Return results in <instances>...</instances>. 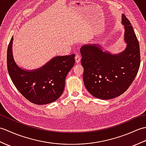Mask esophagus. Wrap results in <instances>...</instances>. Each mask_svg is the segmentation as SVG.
Masks as SVG:
<instances>
[{
    "label": "esophagus",
    "mask_w": 146,
    "mask_h": 146,
    "mask_svg": "<svg viewBox=\"0 0 146 146\" xmlns=\"http://www.w3.org/2000/svg\"><path fill=\"white\" fill-rule=\"evenodd\" d=\"M80 60H81V56L80 55L77 54L75 56V61L76 63H79L80 62Z\"/></svg>",
    "instance_id": "obj_1"
}]
</instances>
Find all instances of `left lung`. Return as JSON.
Segmentation results:
<instances>
[{
	"label": "left lung",
	"mask_w": 146,
	"mask_h": 146,
	"mask_svg": "<svg viewBox=\"0 0 146 146\" xmlns=\"http://www.w3.org/2000/svg\"><path fill=\"white\" fill-rule=\"evenodd\" d=\"M124 41L127 47L120 53L104 51L97 44H86L80 49L83 67V82L94 97L108 100L123 94L132 84L140 66L139 41L133 27L124 14Z\"/></svg>",
	"instance_id": "8db88e82"
}]
</instances>
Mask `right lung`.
Segmentation results:
<instances>
[{
  "label": "right lung",
  "mask_w": 146,
  "mask_h": 146,
  "mask_svg": "<svg viewBox=\"0 0 146 146\" xmlns=\"http://www.w3.org/2000/svg\"><path fill=\"white\" fill-rule=\"evenodd\" d=\"M12 37L7 48L8 72L14 85L27 100L36 105L52 103L64 91L67 74L75 64V54L56 56L44 66L26 70L17 66L12 54Z\"/></svg>",
  "instance_id": "right-lung-1"
}]
</instances>
